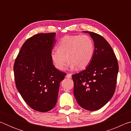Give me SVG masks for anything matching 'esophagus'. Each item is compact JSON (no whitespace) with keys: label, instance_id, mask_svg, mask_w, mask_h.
Masks as SVG:
<instances>
[{"label":"esophagus","instance_id":"34e87169","mask_svg":"<svg viewBox=\"0 0 131 131\" xmlns=\"http://www.w3.org/2000/svg\"><path fill=\"white\" fill-rule=\"evenodd\" d=\"M66 77H67L68 79H70L71 77H72V74H70V73H67L66 74Z\"/></svg>","mask_w":131,"mask_h":131}]
</instances>
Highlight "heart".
<instances>
[{
  "label": "heart",
  "instance_id": "obj_1",
  "mask_svg": "<svg viewBox=\"0 0 131 131\" xmlns=\"http://www.w3.org/2000/svg\"><path fill=\"white\" fill-rule=\"evenodd\" d=\"M94 52V41L89 36L68 35L59 41L57 50L52 51L51 58L55 68L60 70L65 69L68 61L70 68L84 69L90 65Z\"/></svg>",
  "mask_w": 131,
  "mask_h": 131
}]
</instances>
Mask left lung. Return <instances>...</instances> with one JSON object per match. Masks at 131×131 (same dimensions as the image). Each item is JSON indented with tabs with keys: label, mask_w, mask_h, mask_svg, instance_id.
Returning <instances> with one entry per match:
<instances>
[{
	"label": "left lung",
	"mask_w": 131,
	"mask_h": 131,
	"mask_svg": "<svg viewBox=\"0 0 131 131\" xmlns=\"http://www.w3.org/2000/svg\"><path fill=\"white\" fill-rule=\"evenodd\" d=\"M88 33L94 41L95 52L88 67L72 75L74 95L79 105L95 111L105 106L114 95L118 64L116 55L106 40L96 33Z\"/></svg>",
	"instance_id": "left-lung-1"
}]
</instances>
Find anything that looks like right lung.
Returning <instances> with one entry per match:
<instances>
[{
	"label": "right lung",
	"instance_id": "1",
	"mask_svg": "<svg viewBox=\"0 0 131 131\" xmlns=\"http://www.w3.org/2000/svg\"><path fill=\"white\" fill-rule=\"evenodd\" d=\"M55 33L39 34L28 39L15 59V85L32 109L47 112L57 103L59 84L65 73L55 68L51 52L56 42Z\"/></svg>",
	"mask_w": 131,
	"mask_h": 131
}]
</instances>
